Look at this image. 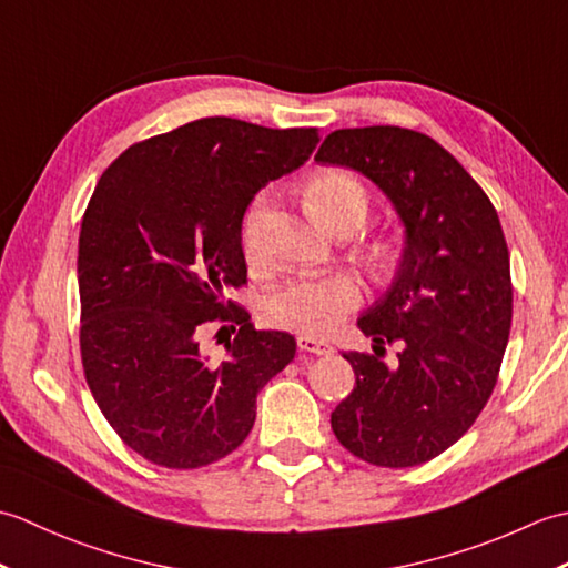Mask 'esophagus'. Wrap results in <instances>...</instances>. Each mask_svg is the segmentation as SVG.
I'll return each instance as SVG.
<instances>
[{"instance_id":"1","label":"esophagus","mask_w":568,"mask_h":568,"mask_svg":"<svg viewBox=\"0 0 568 568\" xmlns=\"http://www.w3.org/2000/svg\"><path fill=\"white\" fill-rule=\"evenodd\" d=\"M297 346L303 348L307 354H317V356H332L334 354V346L324 339H315V336H307V334H300L297 336Z\"/></svg>"}]
</instances>
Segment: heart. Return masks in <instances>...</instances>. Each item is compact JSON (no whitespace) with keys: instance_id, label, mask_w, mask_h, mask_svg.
Instances as JSON below:
<instances>
[{"instance_id":"b5f03b06","label":"heart","mask_w":568,"mask_h":568,"mask_svg":"<svg viewBox=\"0 0 568 568\" xmlns=\"http://www.w3.org/2000/svg\"><path fill=\"white\" fill-rule=\"evenodd\" d=\"M312 210L334 234L356 229L366 222L371 195L361 180L346 171H322L307 183ZM271 210V192H261L248 204L241 224V246L246 258L256 263L263 248V224ZM371 268H385L390 263V248H376L368 256ZM364 293L354 275L329 273L317 277H295L263 300V320L281 329L303 332L307 336H327L342 327V322L361 305Z\"/></svg>"}]
</instances>
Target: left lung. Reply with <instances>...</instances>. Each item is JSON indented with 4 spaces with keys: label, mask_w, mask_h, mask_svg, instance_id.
I'll list each match as a JSON object with an SVG mask.
<instances>
[{
    "label": "left lung",
    "mask_w": 568,
    "mask_h": 568,
    "mask_svg": "<svg viewBox=\"0 0 568 568\" xmlns=\"http://www.w3.org/2000/svg\"><path fill=\"white\" fill-rule=\"evenodd\" d=\"M315 161L364 173L405 226L390 287L358 317L376 354H344L356 385L332 429L373 466H419L464 437L496 388L513 322L498 212L449 151L413 129L332 131ZM385 343L402 346L397 367L379 358Z\"/></svg>",
    "instance_id": "left-lung-1"
}]
</instances>
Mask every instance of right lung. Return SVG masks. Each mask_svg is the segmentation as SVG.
I'll use <instances>...</instances> for the list:
<instances>
[{"instance_id": "1", "label": "right lung", "mask_w": 568, "mask_h": 568, "mask_svg": "<svg viewBox=\"0 0 568 568\" xmlns=\"http://www.w3.org/2000/svg\"><path fill=\"white\" fill-rule=\"evenodd\" d=\"M317 143V129L207 116L129 146L94 187L78 246L82 368L106 422L146 462L200 468L232 454L256 422V395L295 358V336L256 329L226 295L246 283L241 222L253 195ZM216 321L240 332L210 362L199 339Z\"/></svg>"}]
</instances>
